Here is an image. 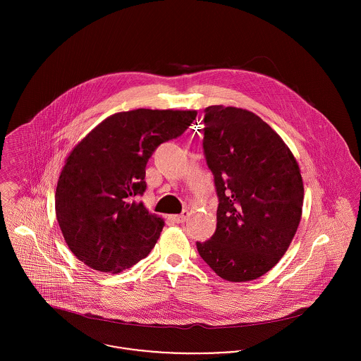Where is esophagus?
I'll return each mask as SVG.
<instances>
[{"label": "esophagus", "instance_id": "1", "mask_svg": "<svg viewBox=\"0 0 361 361\" xmlns=\"http://www.w3.org/2000/svg\"><path fill=\"white\" fill-rule=\"evenodd\" d=\"M188 216H189V212H188V211H183V212L179 214V215H172L171 219H172L175 224H183V222L188 219Z\"/></svg>", "mask_w": 361, "mask_h": 361}]
</instances>
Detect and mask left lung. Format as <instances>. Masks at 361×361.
Returning a JSON list of instances; mask_svg holds the SVG:
<instances>
[{
  "label": "left lung",
  "instance_id": "1",
  "mask_svg": "<svg viewBox=\"0 0 361 361\" xmlns=\"http://www.w3.org/2000/svg\"><path fill=\"white\" fill-rule=\"evenodd\" d=\"M203 149L218 196L216 229L197 252L229 282L257 279L286 253L302 219L305 188L296 158L256 114L204 109Z\"/></svg>",
  "mask_w": 361,
  "mask_h": 361
}]
</instances>
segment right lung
Here are the masks:
<instances>
[{"mask_svg": "<svg viewBox=\"0 0 361 361\" xmlns=\"http://www.w3.org/2000/svg\"><path fill=\"white\" fill-rule=\"evenodd\" d=\"M196 111L118 112L97 125L65 159L55 214L71 252L100 272L118 274L147 257L164 228L139 196L155 149L180 136Z\"/></svg>", "mask_w": 361, "mask_h": 361, "instance_id": "right-lung-1", "label": "right lung"}]
</instances>
